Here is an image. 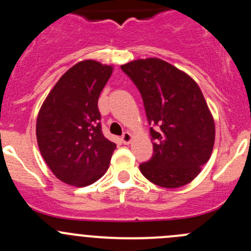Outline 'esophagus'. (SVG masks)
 <instances>
[{
	"label": "esophagus",
	"mask_w": 251,
	"mask_h": 251,
	"mask_svg": "<svg viewBox=\"0 0 251 251\" xmlns=\"http://www.w3.org/2000/svg\"><path fill=\"white\" fill-rule=\"evenodd\" d=\"M132 140V136H131L130 132H124L123 136H121V141H123L124 144H128Z\"/></svg>",
	"instance_id": "obj_1"
}]
</instances>
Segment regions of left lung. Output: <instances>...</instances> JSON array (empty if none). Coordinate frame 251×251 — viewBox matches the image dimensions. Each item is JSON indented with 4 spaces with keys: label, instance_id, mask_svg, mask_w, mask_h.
Masks as SVG:
<instances>
[{
    "label": "left lung",
    "instance_id": "8db88e82",
    "mask_svg": "<svg viewBox=\"0 0 251 251\" xmlns=\"http://www.w3.org/2000/svg\"><path fill=\"white\" fill-rule=\"evenodd\" d=\"M143 100L153 156L140 165L147 179L165 188L189 183L207 163L215 124L196 81L158 58L121 65Z\"/></svg>",
    "mask_w": 251,
    "mask_h": 251
}]
</instances>
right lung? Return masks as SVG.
<instances>
[{"label":"right lung","mask_w":251,"mask_h":251,"mask_svg":"<svg viewBox=\"0 0 251 251\" xmlns=\"http://www.w3.org/2000/svg\"><path fill=\"white\" fill-rule=\"evenodd\" d=\"M113 68L83 60L58 80L40 109L36 137L40 151L57 178L85 187L109 168L116 144L104 137L98 98Z\"/></svg>","instance_id":"1"}]
</instances>
